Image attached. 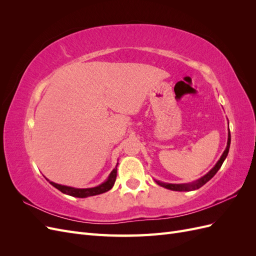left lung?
I'll return each mask as SVG.
<instances>
[{
  "label": "left lung",
  "instance_id": "obj_1",
  "mask_svg": "<svg viewBox=\"0 0 256 256\" xmlns=\"http://www.w3.org/2000/svg\"><path fill=\"white\" fill-rule=\"evenodd\" d=\"M230 129H228V144H226V150L223 152L222 156L220 157V159L216 162V166L209 171L207 174H205L203 177L198 178V180L196 182H192L189 184H168V182H160V180H156L159 186L164 188H166L168 190H173V191H193V190H196L200 189L202 186H204L207 182H209L212 180V178L216 175V173L219 171V168H221L222 164L226 160V158L228 157V154L230 150Z\"/></svg>",
  "mask_w": 256,
  "mask_h": 256
}]
</instances>
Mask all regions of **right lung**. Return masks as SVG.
Here are the masks:
<instances>
[{"label": "right lung", "instance_id": "1", "mask_svg": "<svg viewBox=\"0 0 256 256\" xmlns=\"http://www.w3.org/2000/svg\"><path fill=\"white\" fill-rule=\"evenodd\" d=\"M116 174H118V166H115V168H113V171L110 173L109 177L106 178V182H104L102 184H100L99 186H96V187L84 188V189L74 188V187H69V186L56 184V182H53L47 180V178H46V180H47L53 186V187H56L58 190H60V192H63L64 194L72 196H74V198H88V196L102 194V193H104L106 191L111 190L112 187L114 186L115 180H116Z\"/></svg>", "mask_w": 256, "mask_h": 256}]
</instances>
